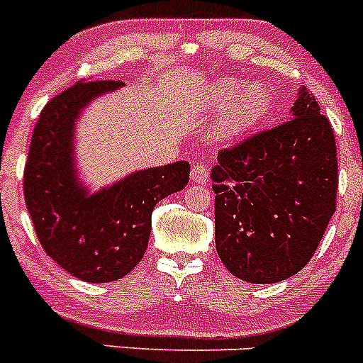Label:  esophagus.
<instances>
[{
  "label": "esophagus",
  "instance_id": "34e87169",
  "mask_svg": "<svg viewBox=\"0 0 363 363\" xmlns=\"http://www.w3.org/2000/svg\"><path fill=\"white\" fill-rule=\"evenodd\" d=\"M191 179L194 184L203 185L209 182V171H207V167L203 163H194L191 169Z\"/></svg>",
  "mask_w": 363,
  "mask_h": 363
}]
</instances>
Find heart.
I'll return each instance as SVG.
<instances>
[{
  "instance_id": "heart-1",
  "label": "heart",
  "mask_w": 363,
  "mask_h": 363,
  "mask_svg": "<svg viewBox=\"0 0 363 363\" xmlns=\"http://www.w3.org/2000/svg\"><path fill=\"white\" fill-rule=\"evenodd\" d=\"M272 94L264 82L220 78L201 96V111L214 114L213 134L218 142L247 136L267 118Z\"/></svg>"
}]
</instances>
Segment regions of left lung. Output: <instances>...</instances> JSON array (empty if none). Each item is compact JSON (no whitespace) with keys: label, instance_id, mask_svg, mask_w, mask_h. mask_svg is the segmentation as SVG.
Here are the masks:
<instances>
[{"label":"left lung","instance_id":"left-lung-1","mask_svg":"<svg viewBox=\"0 0 363 363\" xmlns=\"http://www.w3.org/2000/svg\"><path fill=\"white\" fill-rule=\"evenodd\" d=\"M214 182L216 251L249 284H277L306 267L336 209L331 123L300 86L291 120L220 150Z\"/></svg>","mask_w":363,"mask_h":363}]
</instances>
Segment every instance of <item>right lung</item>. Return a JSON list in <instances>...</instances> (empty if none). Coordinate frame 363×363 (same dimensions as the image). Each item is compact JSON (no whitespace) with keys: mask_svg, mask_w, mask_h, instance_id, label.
Here are the masks:
<instances>
[{"mask_svg":"<svg viewBox=\"0 0 363 363\" xmlns=\"http://www.w3.org/2000/svg\"><path fill=\"white\" fill-rule=\"evenodd\" d=\"M121 82H78L45 105L32 133L23 192L45 252L74 278L116 281L143 258L158 201L189 184V162L130 172L92 192L76 167V121Z\"/></svg>","mask_w":363,"mask_h":363,"instance_id":"obj_1","label":"right lung"}]
</instances>
